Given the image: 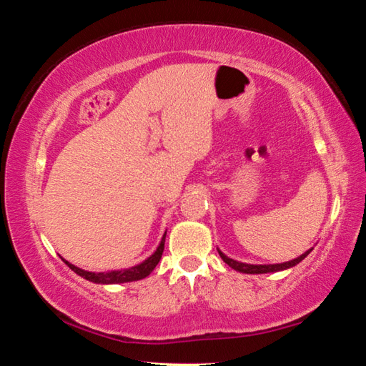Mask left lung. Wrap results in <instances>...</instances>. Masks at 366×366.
<instances>
[{
  "label": "left lung",
  "mask_w": 366,
  "mask_h": 366,
  "mask_svg": "<svg viewBox=\"0 0 366 366\" xmlns=\"http://www.w3.org/2000/svg\"><path fill=\"white\" fill-rule=\"evenodd\" d=\"M218 252H219V257L222 258V262L227 263L232 269L240 271V272H247V274H263V272H276V271H282V269L292 268V266H295L297 263H300L302 259L305 258L310 252H312V249L303 253V255H300L299 258L290 259V262H286V263H276V264H249V263H240V262H235V259H232V258L226 257L221 250H218Z\"/></svg>",
  "instance_id": "1"
}]
</instances>
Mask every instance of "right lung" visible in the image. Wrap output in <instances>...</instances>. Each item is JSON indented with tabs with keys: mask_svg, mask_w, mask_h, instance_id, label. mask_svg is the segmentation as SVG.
Segmentation results:
<instances>
[{
	"mask_svg": "<svg viewBox=\"0 0 366 366\" xmlns=\"http://www.w3.org/2000/svg\"><path fill=\"white\" fill-rule=\"evenodd\" d=\"M164 239H166V234L163 235V239H161L157 252H154L152 257H148L145 262H142L140 264L132 266V268H127V269H121V271L117 269V271H108V272H92V271H85L82 268H77V266H74L72 263L66 262L64 258H63V262L69 266V268L76 272V274L82 276L84 280L95 282V284H122V282L140 281L150 274L154 268H157V264L161 259V255H163V250H164Z\"/></svg>",
	"mask_w": 366,
	"mask_h": 366,
	"instance_id": "right-lung-1",
	"label": "right lung"
}]
</instances>
